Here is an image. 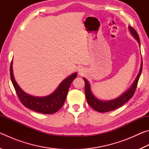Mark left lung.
Instances as JSON below:
<instances>
[{
  "mask_svg": "<svg viewBox=\"0 0 149 149\" xmlns=\"http://www.w3.org/2000/svg\"><path fill=\"white\" fill-rule=\"evenodd\" d=\"M129 29L130 32L132 33V34L133 35V37H135V39L139 42V44L140 45L139 37L138 33L135 31V29L132 27H129ZM142 68L143 64L141 63L140 72L139 73L137 77L136 78L134 83H133V84L132 85V86L130 87V89L127 90L125 93H123L122 95H121L120 97L117 98V99L112 100H109V101H101V100L96 99L94 96H93L91 91V87L89 82L87 81V80L85 78H84L85 81V96H86L88 104L93 109L99 112H110V111L117 109V108L122 107L125 103L127 102L131 98H132L133 95H134L141 74L142 72Z\"/></svg>",
  "mask_w": 149,
  "mask_h": 149,
  "instance_id": "1",
  "label": "left lung"
}]
</instances>
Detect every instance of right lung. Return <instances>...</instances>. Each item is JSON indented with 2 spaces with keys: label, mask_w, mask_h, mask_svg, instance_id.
Segmentation results:
<instances>
[{
  "label": "right lung",
  "mask_w": 149,
  "mask_h": 149,
  "mask_svg": "<svg viewBox=\"0 0 149 149\" xmlns=\"http://www.w3.org/2000/svg\"><path fill=\"white\" fill-rule=\"evenodd\" d=\"M10 79L14 85L17 97L23 105L35 112L41 114H50L58 111L64 104L72 82L77 77V73H74L60 84L57 89L47 97H35L25 93L15 80L12 71V60L10 68Z\"/></svg>",
  "instance_id": "add662e5"
}]
</instances>
